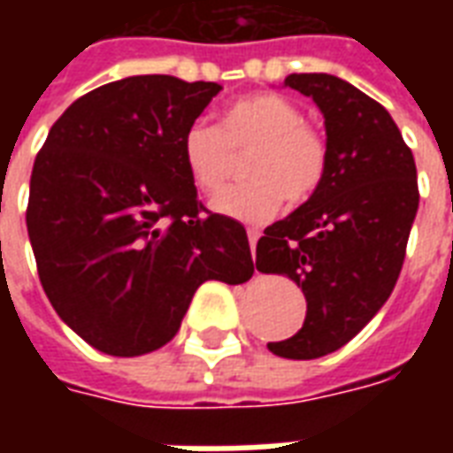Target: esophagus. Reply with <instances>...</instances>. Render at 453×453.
<instances>
[{
	"mask_svg": "<svg viewBox=\"0 0 453 453\" xmlns=\"http://www.w3.org/2000/svg\"><path fill=\"white\" fill-rule=\"evenodd\" d=\"M247 237H250V250H252V257H255L257 240H259V230H257V227H250V230H247Z\"/></svg>",
	"mask_w": 453,
	"mask_h": 453,
	"instance_id": "1",
	"label": "esophagus"
}]
</instances>
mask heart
I'll return each instance as SVG.
<instances>
[{"instance_id":"1","label":"heart","mask_w":453,"mask_h":453,"mask_svg":"<svg viewBox=\"0 0 453 453\" xmlns=\"http://www.w3.org/2000/svg\"><path fill=\"white\" fill-rule=\"evenodd\" d=\"M257 148L247 181L213 201V211L237 223L259 226L274 218L284 196L291 206L305 203L327 172V142L305 123V113L281 94H250L227 104L220 126L191 123L181 135V159L191 184L213 196L233 172V152Z\"/></svg>"}]
</instances>
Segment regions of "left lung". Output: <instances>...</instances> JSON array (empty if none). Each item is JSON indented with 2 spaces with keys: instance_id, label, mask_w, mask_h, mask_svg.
Returning <instances> with one entry per match:
<instances>
[{
  "instance_id": "left-lung-1",
  "label": "left lung",
  "mask_w": 453,
  "mask_h": 453,
  "mask_svg": "<svg viewBox=\"0 0 453 453\" xmlns=\"http://www.w3.org/2000/svg\"><path fill=\"white\" fill-rule=\"evenodd\" d=\"M325 119L320 188L257 242V269L284 274L305 296L303 327L266 347L318 359L344 347L379 313L398 281L419 203L415 157L390 113L334 74H288Z\"/></svg>"
}]
</instances>
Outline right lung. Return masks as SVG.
Here are the masks:
<instances>
[{
  "mask_svg": "<svg viewBox=\"0 0 453 453\" xmlns=\"http://www.w3.org/2000/svg\"><path fill=\"white\" fill-rule=\"evenodd\" d=\"M223 87L138 74L55 120L31 174L26 226L55 313L94 349L140 357L179 333L208 279L255 274L245 227L201 206L181 135Z\"/></svg>",
  "mask_w": 453,
  "mask_h": 453,
  "instance_id": "obj_1",
  "label": "right lung"
}]
</instances>
